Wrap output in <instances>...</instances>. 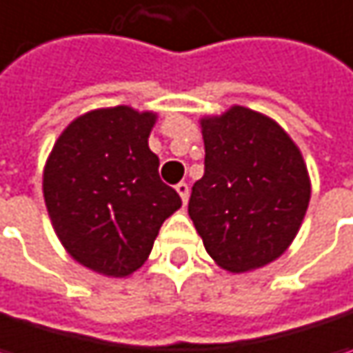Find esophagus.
<instances>
[{"mask_svg": "<svg viewBox=\"0 0 353 353\" xmlns=\"http://www.w3.org/2000/svg\"><path fill=\"white\" fill-rule=\"evenodd\" d=\"M174 188H176V192H179V196H181L183 204L188 203V185H186V183H179Z\"/></svg>", "mask_w": 353, "mask_h": 353, "instance_id": "1", "label": "esophagus"}]
</instances>
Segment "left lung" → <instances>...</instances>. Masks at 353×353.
Returning a JSON list of instances; mask_svg holds the SVG:
<instances>
[{
  "mask_svg": "<svg viewBox=\"0 0 353 353\" xmlns=\"http://www.w3.org/2000/svg\"><path fill=\"white\" fill-rule=\"evenodd\" d=\"M204 174L188 214L210 258L228 272H252L284 254L312 194L302 150L272 117L232 105L201 117Z\"/></svg>",
  "mask_w": 353,
  "mask_h": 353,
  "instance_id": "8db88e82",
  "label": "left lung"
}]
</instances>
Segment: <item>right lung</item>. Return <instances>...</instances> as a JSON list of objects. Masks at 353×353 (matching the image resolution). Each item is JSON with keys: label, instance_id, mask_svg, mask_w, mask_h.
<instances>
[{"label": "right lung", "instance_id": "right-lung-1", "mask_svg": "<svg viewBox=\"0 0 353 353\" xmlns=\"http://www.w3.org/2000/svg\"><path fill=\"white\" fill-rule=\"evenodd\" d=\"M159 113L129 105L73 119L43 167L55 234L75 262L109 278L137 272L181 196L159 179L149 137Z\"/></svg>", "mask_w": 353, "mask_h": 353}]
</instances>
